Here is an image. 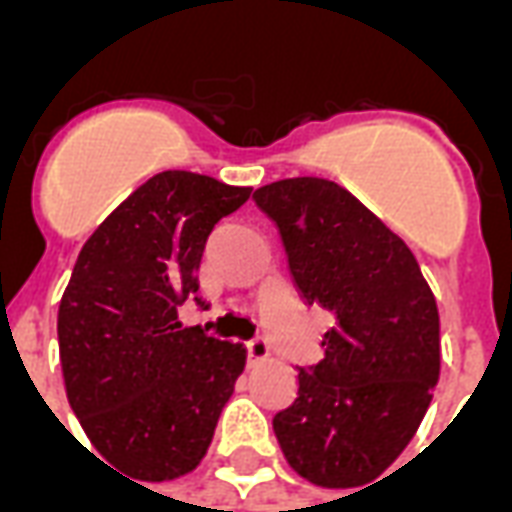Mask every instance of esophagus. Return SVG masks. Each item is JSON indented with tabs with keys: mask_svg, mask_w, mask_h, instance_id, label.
I'll return each instance as SVG.
<instances>
[{
	"mask_svg": "<svg viewBox=\"0 0 512 512\" xmlns=\"http://www.w3.org/2000/svg\"><path fill=\"white\" fill-rule=\"evenodd\" d=\"M246 354H249V365H263V362H268L271 351H268V343L263 337H255L246 343Z\"/></svg>",
	"mask_w": 512,
	"mask_h": 512,
	"instance_id": "34e87169",
	"label": "esophagus"
}]
</instances>
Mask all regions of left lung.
<instances>
[{
  "label": "left lung",
  "instance_id": "obj_1",
  "mask_svg": "<svg viewBox=\"0 0 512 512\" xmlns=\"http://www.w3.org/2000/svg\"><path fill=\"white\" fill-rule=\"evenodd\" d=\"M252 200L277 224L301 299L334 318L323 359L299 367L296 400L274 417L279 447L321 488L373 483L414 439L439 381L433 290L403 238L334 180H277Z\"/></svg>",
  "mask_w": 512,
  "mask_h": 512
}]
</instances>
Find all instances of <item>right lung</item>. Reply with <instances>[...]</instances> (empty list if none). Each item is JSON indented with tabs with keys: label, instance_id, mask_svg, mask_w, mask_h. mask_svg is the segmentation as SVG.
I'll use <instances>...</instances> for the list:
<instances>
[{
	"label": "right lung",
	"instance_id": "1",
	"mask_svg": "<svg viewBox=\"0 0 512 512\" xmlns=\"http://www.w3.org/2000/svg\"><path fill=\"white\" fill-rule=\"evenodd\" d=\"M249 186L167 169L98 224L57 312L65 392L87 439L142 483L197 469L246 348L178 321L213 224ZM200 307L205 301L197 299Z\"/></svg>",
	"mask_w": 512,
	"mask_h": 512
}]
</instances>
